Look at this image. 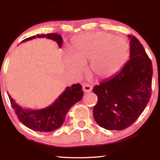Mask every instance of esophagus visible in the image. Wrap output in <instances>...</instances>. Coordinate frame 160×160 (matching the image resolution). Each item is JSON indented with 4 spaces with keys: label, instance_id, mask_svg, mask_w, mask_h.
<instances>
[{
    "label": "esophagus",
    "instance_id": "esophagus-1",
    "mask_svg": "<svg viewBox=\"0 0 160 160\" xmlns=\"http://www.w3.org/2000/svg\"><path fill=\"white\" fill-rule=\"evenodd\" d=\"M91 90H92V87L89 84H84L83 85V91L84 93H89Z\"/></svg>",
    "mask_w": 160,
    "mask_h": 160
}]
</instances>
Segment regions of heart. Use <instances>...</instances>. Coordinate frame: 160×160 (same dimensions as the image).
<instances>
[{"instance_id": "1", "label": "heart", "mask_w": 160, "mask_h": 160, "mask_svg": "<svg viewBox=\"0 0 160 160\" xmlns=\"http://www.w3.org/2000/svg\"><path fill=\"white\" fill-rule=\"evenodd\" d=\"M74 51L67 50L64 61L68 71L80 74L85 69L86 61L96 76L107 78L120 69L129 52L128 43L124 38L107 32L87 33L73 42Z\"/></svg>"}]
</instances>
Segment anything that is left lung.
Instances as JSON below:
<instances>
[{
    "mask_svg": "<svg viewBox=\"0 0 160 160\" xmlns=\"http://www.w3.org/2000/svg\"><path fill=\"white\" fill-rule=\"evenodd\" d=\"M130 40V56L122 69L93 87L98 96L95 120L107 130L121 131L134 123L151 96L152 66L144 47L134 36Z\"/></svg>",
    "mask_w": 160,
    "mask_h": 160,
    "instance_id": "8db88e82",
    "label": "left lung"
}]
</instances>
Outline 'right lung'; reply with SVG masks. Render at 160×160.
Segmentation results:
<instances>
[{"label":"right lung","mask_w":160,"mask_h":160,"mask_svg":"<svg viewBox=\"0 0 160 160\" xmlns=\"http://www.w3.org/2000/svg\"><path fill=\"white\" fill-rule=\"evenodd\" d=\"M36 38H47L56 42L59 48L62 47V38L58 33L33 36L22 40L21 42ZM82 89L80 84H73L71 87H67L54 102L41 109H28L20 106L8 93L12 108L19 120L24 125L33 131L48 132L56 130L63 124L67 112L83 97L84 93Z\"/></svg>","instance_id":"1"}]
</instances>
